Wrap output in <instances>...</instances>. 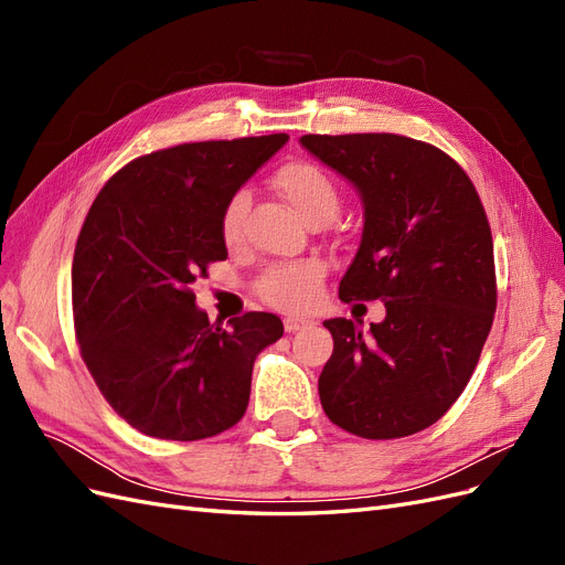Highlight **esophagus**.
<instances>
[{
  "label": "esophagus",
  "mask_w": 565,
  "mask_h": 565,
  "mask_svg": "<svg viewBox=\"0 0 565 565\" xmlns=\"http://www.w3.org/2000/svg\"><path fill=\"white\" fill-rule=\"evenodd\" d=\"M309 320H303V318H292V316H289V318H285V330L287 332H297V330H303V328H309Z\"/></svg>",
  "instance_id": "34e87169"
}]
</instances>
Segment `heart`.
<instances>
[{
  "instance_id": "b5f03b06",
  "label": "heart",
  "mask_w": 565,
  "mask_h": 565,
  "mask_svg": "<svg viewBox=\"0 0 565 565\" xmlns=\"http://www.w3.org/2000/svg\"><path fill=\"white\" fill-rule=\"evenodd\" d=\"M280 195L287 200L303 224L330 221L339 210V193L332 179L311 162L285 164L273 179ZM247 210V193H235L221 216V235L228 245L243 237V218ZM322 278L318 262H297L268 270L259 282L262 297L278 309H303L316 297V287Z\"/></svg>"
}]
</instances>
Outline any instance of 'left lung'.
Segmentation results:
<instances>
[{"mask_svg":"<svg viewBox=\"0 0 565 565\" xmlns=\"http://www.w3.org/2000/svg\"><path fill=\"white\" fill-rule=\"evenodd\" d=\"M299 143L363 202L361 245L339 299H382L370 330L347 318L318 393L324 415L363 438H403L465 391L492 328L494 256L473 183L446 152L396 134H306Z\"/></svg>","mask_w":565,"mask_h":565,"instance_id":"obj_1","label":"left lung"}]
</instances>
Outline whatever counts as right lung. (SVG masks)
<instances>
[{"mask_svg":"<svg viewBox=\"0 0 565 565\" xmlns=\"http://www.w3.org/2000/svg\"><path fill=\"white\" fill-rule=\"evenodd\" d=\"M287 134L150 152L104 185L73 259V316L96 386L134 429L200 440L249 403L252 365L282 337L273 313L212 324L193 282L228 256L221 216Z\"/></svg>","mask_w":565,"mask_h":565,"instance_id":"add662e5","label":"right lung"}]
</instances>
